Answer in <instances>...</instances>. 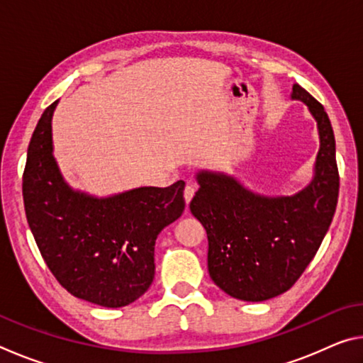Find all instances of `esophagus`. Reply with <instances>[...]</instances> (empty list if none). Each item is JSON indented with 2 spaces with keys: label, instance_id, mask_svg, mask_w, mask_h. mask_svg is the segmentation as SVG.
<instances>
[{
  "label": "esophagus",
  "instance_id": "34e87169",
  "mask_svg": "<svg viewBox=\"0 0 363 363\" xmlns=\"http://www.w3.org/2000/svg\"><path fill=\"white\" fill-rule=\"evenodd\" d=\"M194 194H195V186L194 184H187L186 189H184V200H186L187 205L190 203V200L194 199Z\"/></svg>",
  "mask_w": 363,
  "mask_h": 363
}]
</instances>
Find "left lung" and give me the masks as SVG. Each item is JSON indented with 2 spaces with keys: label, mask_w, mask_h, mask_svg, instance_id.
Returning a JSON list of instances; mask_svg holds the SVG:
<instances>
[{
  "label": "left lung",
  "mask_w": 363,
  "mask_h": 363,
  "mask_svg": "<svg viewBox=\"0 0 363 363\" xmlns=\"http://www.w3.org/2000/svg\"><path fill=\"white\" fill-rule=\"evenodd\" d=\"M317 121L314 177L298 194H256L230 174L199 171L190 211L206 229L208 272L229 296L259 303L290 290L314 259L333 220L340 192L333 128L327 112L293 84Z\"/></svg>",
  "instance_id": "obj_1"
}]
</instances>
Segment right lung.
Masks as SVG:
<instances>
[{
	"mask_svg": "<svg viewBox=\"0 0 363 363\" xmlns=\"http://www.w3.org/2000/svg\"><path fill=\"white\" fill-rule=\"evenodd\" d=\"M52 102L30 139L22 194L43 259L67 291L102 307H123L149 290L158 233L186 208L184 187H138L96 196L72 189L52 155Z\"/></svg>",
	"mask_w": 363,
	"mask_h": 363,
	"instance_id": "right-lung-1",
	"label": "right lung"
}]
</instances>
